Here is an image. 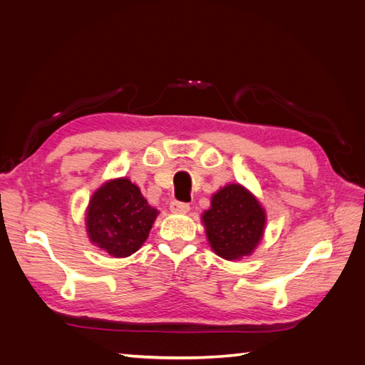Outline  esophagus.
Returning <instances> with one entry per match:
<instances>
[{"instance_id": "obj_1", "label": "esophagus", "mask_w": 365, "mask_h": 365, "mask_svg": "<svg viewBox=\"0 0 365 365\" xmlns=\"http://www.w3.org/2000/svg\"><path fill=\"white\" fill-rule=\"evenodd\" d=\"M169 210L173 213L185 215V213L190 212V205L185 204V202H178V200H173V202L169 204Z\"/></svg>"}]
</instances>
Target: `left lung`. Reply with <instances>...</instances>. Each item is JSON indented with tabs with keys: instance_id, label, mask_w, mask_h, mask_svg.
<instances>
[{
	"instance_id": "8db88e82",
	"label": "left lung",
	"mask_w": 365,
	"mask_h": 365,
	"mask_svg": "<svg viewBox=\"0 0 365 365\" xmlns=\"http://www.w3.org/2000/svg\"><path fill=\"white\" fill-rule=\"evenodd\" d=\"M200 218L212 251L226 260L251 255L262 242L267 226L265 208L240 183H227L216 191L210 208Z\"/></svg>"
}]
</instances>
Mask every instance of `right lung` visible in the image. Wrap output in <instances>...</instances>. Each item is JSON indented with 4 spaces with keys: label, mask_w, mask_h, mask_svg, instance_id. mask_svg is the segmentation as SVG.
Here are the masks:
<instances>
[{
    "label": "right lung",
    "mask_w": 365,
    "mask_h": 365,
    "mask_svg": "<svg viewBox=\"0 0 365 365\" xmlns=\"http://www.w3.org/2000/svg\"><path fill=\"white\" fill-rule=\"evenodd\" d=\"M158 213L128 177L111 178L89 199L88 238L113 257H128L144 245Z\"/></svg>",
    "instance_id": "right-lung-1"
}]
</instances>
